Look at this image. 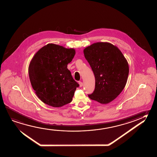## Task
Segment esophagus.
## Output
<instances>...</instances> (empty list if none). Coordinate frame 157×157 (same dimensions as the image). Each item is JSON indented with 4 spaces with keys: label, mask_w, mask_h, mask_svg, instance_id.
Segmentation results:
<instances>
[{
    "label": "esophagus",
    "mask_w": 157,
    "mask_h": 157,
    "mask_svg": "<svg viewBox=\"0 0 157 157\" xmlns=\"http://www.w3.org/2000/svg\"><path fill=\"white\" fill-rule=\"evenodd\" d=\"M79 83V85H80V87H82L83 83L82 82H79V83Z\"/></svg>",
    "instance_id": "obj_1"
}]
</instances>
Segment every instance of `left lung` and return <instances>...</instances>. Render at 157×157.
Masks as SVG:
<instances>
[{
  "mask_svg": "<svg viewBox=\"0 0 157 157\" xmlns=\"http://www.w3.org/2000/svg\"><path fill=\"white\" fill-rule=\"evenodd\" d=\"M95 76V89L88 94L90 99L108 104L114 100L125 87L129 67L128 61L117 46L97 42L83 50Z\"/></svg>",
  "mask_w": 157,
  "mask_h": 157,
  "instance_id": "obj_1",
  "label": "left lung"
}]
</instances>
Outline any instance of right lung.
<instances>
[{
	"instance_id": "right-lung-1",
	"label": "right lung",
	"mask_w": 157,
	"mask_h": 157,
	"mask_svg": "<svg viewBox=\"0 0 157 157\" xmlns=\"http://www.w3.org/2000/svg\"><path fill=\"white\" fill-rule=\"evenodd\" d=\"M75 53L74 48L49 43L32 58L29 67V80L35 93L43 103L61 107L72 101L79 85L67 67Z\"/></svg>"
}]
</instances>
